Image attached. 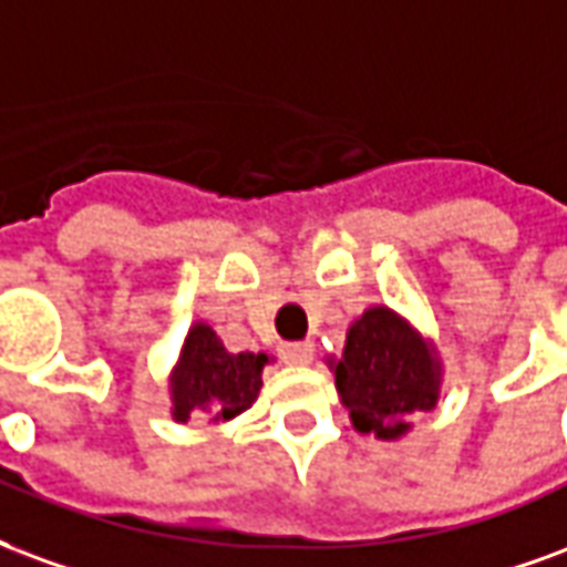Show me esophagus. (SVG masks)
<instances>
[{
  "label": "esophagus",
  "instance_id": "obj_1",
  "mask_svg": "<svg viewBox=\"0 0 567 567\" xmlns=\"http://www.w3.org/2000/svg\"><path fill=\"white\" fill-rule=\"evenodd\" d=\"M280 359L287 365H308L313 359V344L311 341H289V344H280Z\"/></svg>",
  "mask_w": 567,
  "mask_h": 567
}]
</instances>
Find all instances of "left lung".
Listing matches in <instances>:
<instances>
[{
  "mask_svg": "<svg viewBox=\"0 0 567 567\" xmlns=\"http://www.w3.org/2000/svg\"><path fill=\"white\" fill-rule=\"evenodd\" d=\"M332 369L341 404L362 435L395 441L411 432V416L437 404L435 347L383 305L369 308L347 329L344 357Z\"/></svg>",
  "mask_w": 567,
  "mask_h": 567,
  "instance_id": "left-lung-1",
  "label": "left lung"
}]
</instances>
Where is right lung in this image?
<instances>
[{
  "instance_id": "obj_1",
  "label": "right lung",
  "mask_w": 567,
  "mask_h": 567,
  "mask_svg": "<svg viewBox=\"0 0 567 567\" xmlns=\"http://www.w3.org/2000/svg\"><path fill=\"white\" fill-rule=\"evenodd\" d=\"M266 365V353H229L210 326L196 323L168 383L172 416L177 423L193 414H208L210 423L235 420L256 402Z\"/></svg>"
}]
</instances>
